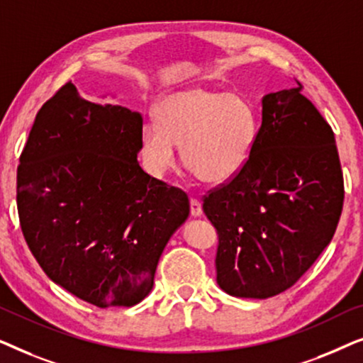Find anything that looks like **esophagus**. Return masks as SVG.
Masks as SVG:
<instances>
[{"label":"esophagus","mask_w":363,"mask_h":363,"mask_svg":"<svg viewBox=\"0 0 363 363\" xmlns=\"http://www.w3.org/2000/svg\"><path fill=\"white\" fill-rule=\"evenodd\" d=\"M190 213H191L193 218L201 216V213H203V210H201V203L198 201L196 198H191V200H190Z\"/></svg>","instance_id":"obj_1"}]
</instances>
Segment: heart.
I'll return each instance as SVG.
<instances>
[{
  "label": "heart",
  "mask_w": 363,
  "mask_h": 363,
  "mask_svg": "<svg viewBox=\"0 0 363 363\" xmlns=\"http://www.w3.org/2000/svg\"><path fill=\"white\" fill-rule=\"evenodd\" d=\"M155 123L140 132V155L150 175L162 178L175 165V145L198 180L223 185L247 165L255 152L256 108L246 97L220 89L193 86L162 96Z\"/></svg>",
  "instance_id": "1"
}]
</instances>
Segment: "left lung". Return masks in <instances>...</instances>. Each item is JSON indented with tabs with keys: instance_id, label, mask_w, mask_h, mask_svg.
Wrapping results in <instances>:
<instances>
[{
	"instance_id": "1",
	"label": "left lung",
	"mask_w": 363,
	"mask_h": 363,
	"mask_svg": "<svg viewBox=\"0 0 363 363\" xmlns=\"http://www.w3.org/2000/svg\"><path fill=\"white\" fill-rule=\"evenodd\" d=\"M302 86L262 97L247 165L203 200L218 231L216 282L267 299L314 264L339 225L344 178L334 132Z\"/></svg>"
}]
</instances>
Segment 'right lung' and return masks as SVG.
<instances>
[{"instance_id": "1", "label": "right lung", "mask_w": 363, "mask_h": 363, "mask_svg": "<svg viewBox=\"0 0 363 363\" xmlns=\"http://www.w3.org/2000/svg\"><path fill=\"white\" fill-rule=\"evenodd\" d=\"M143 118L86 101L67 82L39 108L18 167V213L49 279L97 307H132L153 287L188 196L142 170Z\"/></svg>"}]
</instances>
